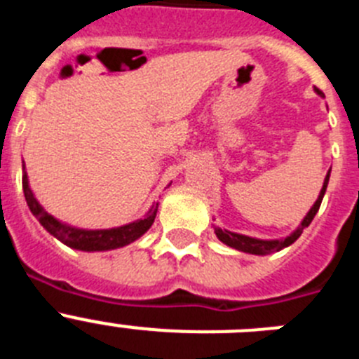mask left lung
I'll list each match as a JSON object with an SVG mask.
<instances>
[{"label": "left lung", "mask_w": 359, "mask_h": 359, "mask_svg": "<svg viewBox=\"0 0 359 359\" xmlns=\"http://www.w3.org/2000/svg\"><path fill=\"white\" fill-rule=\"evenodd\" d=\"M315 91L320 95V97H323L318 90H315ZM329 176H331V170H329L327 176H325V180H323L322 190H320V194H318V198H316L315 205L309 208V212L306 214V217L300 221V224H298V226L291 231L290 236L280 237V239H257V237L243 236V233H237V231L223 230V228L214 226L215 236H217V239L221 241V243H224L226 246H230V248L239 250V252H244V253H252V255H269V253L280 252V250L287 248L290 244H293L298 237L302 236L304 228L309 226L311 221H313V217H315L316 212H318L320 205H322L323 194H325V190H327Z\"/></svg>", "instance_id": "1"}]
</instances>
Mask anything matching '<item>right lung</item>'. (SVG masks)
Masks as SVG:
<instances>
[{
    "mask_svg": "<svg viewBox=\"0 0 359 359\" xmlns=\"http://www.w3.org/2000/svg\"><path fill=\"white\" fill-rule=\"evenodd\" d=\"M23 192L27 205L34 217L41 223V226L48 231L50 236L61 241L62 244L69 246L73 250H81V252H107V250H116L122 246L135 243L140 239L145 231L152 226L154 217L158 212V203H152L147 214L142 219H136L133 223L122 224L115 228H104V230H88V228L72 226L68 223H62L57 217H53L50 212L44 210V207L37 201L28 183V174L23 163Z\"/></svg>",
    "mask_w": 359,
    "mask_h": 359,
    "instance_id": "right-lung-1",
    "label": "right lung"
}]
</instances>
